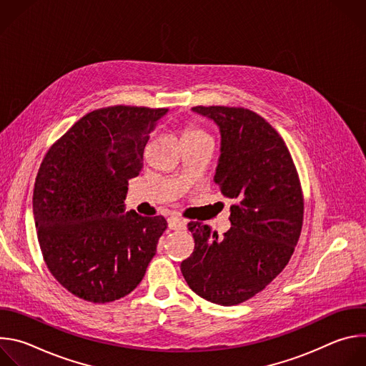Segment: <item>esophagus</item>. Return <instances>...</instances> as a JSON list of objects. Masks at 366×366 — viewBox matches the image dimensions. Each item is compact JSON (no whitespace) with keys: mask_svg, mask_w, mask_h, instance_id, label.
Returning a JSON list of instances; mask_svg holds the SVG:
<instances>
[{"mask_svg":"<svg viewBox=\"0 0 366 366\" xmlns=\"http://www.w3.org/2000/svg\"><path fill=\"white\" fill-rule=\"evenodd\" d=\"M185 226H187V222H185L184 219L178 217V216H171V217L168 219V227H169L171 230L185 229Z\"/></svg>","mask_w":366,"mask_h":366,"instance_id":"esophagus-1","label":"esophagus"}]
</instances>
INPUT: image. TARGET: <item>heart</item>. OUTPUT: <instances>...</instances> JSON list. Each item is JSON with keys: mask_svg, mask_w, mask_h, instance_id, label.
<instances>
[{"mask_svg": "<svg viewBox=\"0 0 366 366\" xmlns=\"http://www.w3.org/2000/svg\"><path fill=\"white\" fill-rule=\"evenodd\" d=\"M201 137H208V134L205 132H202L201 129L195 127V126H187L184 133H182V140H187V139H201Z\"/></svg>", "mask_w": 366, "mask_h": 366, "instance_id": "b5f03b06", "label": "heart"}]
</instances>
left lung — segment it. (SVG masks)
I'll return each mask as SVG.
<instances>
[{
    "mask_svg": "<svg viewBox=\"0 0 366 366\" xmlns=\"http://www.w3.org/2000/svg\"><path fill=\"white\" fill-rule=\"evenodd\" d=\"M192 110L220 127L214 181L234 204L222 237L207 224L188 223L195 246L181 272L201 298L236 305L265 290L290 262L302 229L301 182L284 139L264 117L244 107Z\"/></svg>",
    "mask_w": 366,
    "mask_h": 366,
    "instance_id": "left-lung-1",
    "label": "left lung"
}]
</instances>
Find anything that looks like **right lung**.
Returning <instances> with one entry per match:
<instances>
[{
  "label": "right lung",
  "mask_w": 366,
  "mask_h": 366,
  "mask_svg": "<svg viewBox=\"0 0 366 366\" xmlns=\"http://www.w3.org/2000/svg\"><path fill=\"white\" fill-rule=\"evenodd\" d=\"M167 109L112 106L79 119L40 164L33 214L44 264L74 295L97 304L130 294L167 230L165 217L124 214L129 179L143 168Z\"/></svg>",
  "instance_id": "1"
}]
</instances>
